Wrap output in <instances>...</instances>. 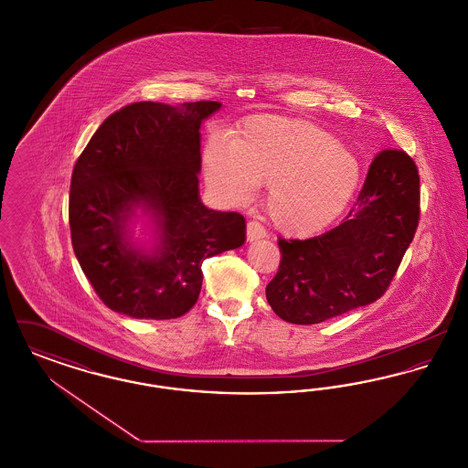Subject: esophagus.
Masks as SVG:
<instances>
[{"mask_svg":"<svg viewBox=\"0 0 468 468\" xmlns=\"http://www.w3.org/2000/svg\"><path fill=\"white\" fill-rule=\"evenodd\" d=\"M267 237V231L265 228L256 221H249L247 223V240L249 242H254V240H260V239H265Z\"/></svg>","mask_w":468,"mask_h":468,"instance_id":"obj_1","label":"esophagus"}]
</instances>
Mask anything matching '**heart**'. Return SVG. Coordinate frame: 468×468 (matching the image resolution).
<instances>
[{"mask_svg": "<svg viewBox=\"0 0 468 468\" xmlns=\"http://www.w3.org/2000/svg\"><path fill=\"white\" fill-rule=\"evenodd\" d=\"M208 186L247 201L268 184V218L292 237L321 231L346 210L359 184L356 157L319 126L279 115H252L231 138L212 136L203 149Z\"/></svg>", "mask_w": 468, "mask_h": 468, "instance_id": "heart-1", "label": "heart"}]
</instances>
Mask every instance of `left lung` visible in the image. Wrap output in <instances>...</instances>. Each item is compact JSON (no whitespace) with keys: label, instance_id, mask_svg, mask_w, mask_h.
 Masks as SVG:
<instances>
[{"label":"left lung","instance_id":"1","mask_svg":"<svg viewBox=\"0 0 468 468\" xmlns=\"http://www.w3.org/2000/svg\"><path fill=\"white\" fill-rule=\"evenodd\" d=\"M420 201L414 159L400 149L380 151L342 223L305 240L279 239L281 263L267 286L270 307L292 324H317L374 303L414 239Z\"/></svg>","mask_w":468,"mask_h":468}]
</instances>
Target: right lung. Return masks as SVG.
Returning <instances> with one entry per match:
<instances>
[{
    "label": "right lung",
    "mask_w": 468,
    "mask_h": 468,
    "mask_svg": "<svg viewBox=\"0 0 468 468\" xmlns=\"http://www.w3.org/2000/svg\"><path fill=\"white\" fill-rule=\"evenodd\" d=\"M219 107L126 105L101 122L77 159L68 205L71 245L112 311L156 321L184 315L200 296L201 263L244 244V216L207 208L198 197L201 121ZM134 206L157 218L162 240L154 255L127 240Z\"/></svg>",
    "instance_id": "obj_1"
}]
</instances>
